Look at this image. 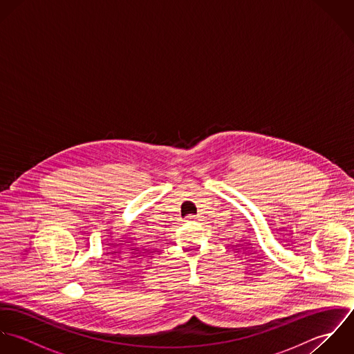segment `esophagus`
<instances>
[{
    "label": "esophagus",
    "mask_w": 354,
    "mask_h": 354,
    "mask_svg": "<svg viewBox=\"0 0 354 354\" xmlns=\"http://www.w3.org/2000/svg\"><path fill=\"white\" fill-rule=\"evenodd\" d=\"M187 220H189V221H198L200 217H198V216H194V214H190V216H187Z\"/></svg>",
    "instance_id": "esophagus-1"
}]
</instances>
